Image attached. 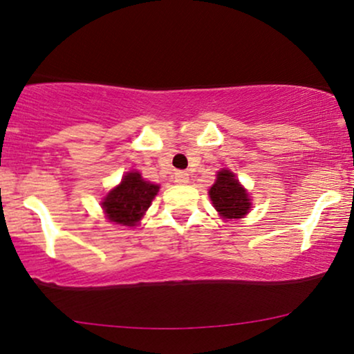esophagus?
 <instances>
[{"mask_svg":"<svg viewBox=\"0 0 354 354\" xmlns=\"http://www.w3.org/2000/svg\"><path fill=\"white\" fill-rule=\"evenodd\" d=\"M174 181H176L178 185H186V183L189 181V174L186 171H176L174 173Z\"/></svg>","mask_w":354,"mask_h":354,"instance_id":"obj_1","label":"esophagus"}]
</instances>
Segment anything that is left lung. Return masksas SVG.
<instances>
[{"label": "left lung", "mask_w": 354, "mask_h": 354, "mask_svg": "<svg viewBox=\"0 0 354 354\" xmlns=\"http://www.w3.org/2000/svg\"><path fill=\"white\" fill-rule=\"evenodd\" d=\"M209 198L222 218H243L252 207L247 189L230 169H221L209 189Z\"/></svg>", "instance_id": "8db88e82"}]
</instances>
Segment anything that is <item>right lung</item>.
Segmentation results:
<instances>
[{
  "mask_svg": "<svg viewBox=\"0 0 354 354\" xmlns=\"http://www.w3.org/2000/svg\"><path fill=\"white\" fill-rule=\"evenodd\" d=\"M158 185L145 181L138 171L125 173L120 185L107 192L101 203L106 218L120 225H137L158 194Z\"/></svg>",
  "mask_w": 354,
  "mask_h": 354,
  "instance_id": "right-lung-1",
  "label": "right lung"
}]
</instances>
